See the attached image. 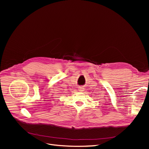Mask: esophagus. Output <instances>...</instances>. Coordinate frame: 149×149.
I'll list each match as a JSON object with an SVG mask.
<instances>
[{
    "instance_id": "34e87169",
    "label": "esophagus",
    "mask_w": 149,
    "mask_h": 149,
    "mask_svg": "<svg viewBox=\"0 0 149 149\" xmlns=\"http://www.w3.org/2000/svg\"><path fill=\"white\" fill-rule=\"evenodd\" d=\"M78 89H79V91H84V88L83 87H82V86H80V87H79L78 88Z\"/></svg>"
}]
</instances>
